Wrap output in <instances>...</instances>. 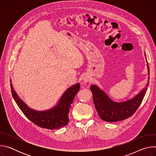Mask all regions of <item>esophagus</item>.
<instances>
[{
  "mask_svg": "<svg viewBox=\"0 0 156 156\" xmlns=\"http://www.w3.org/2000/svg\"><path fill=\"white\" fill-rule=\"evenodd\" d=\"M89 80H90V77H89L88 76H85L83 78V81L84 82H87Z\"/></svg>",
  "mask_w": 156,
  "mask_h": 156,
  "instance_id": "esophagus-1",
  "label": "esophagus"
}]
</instances>
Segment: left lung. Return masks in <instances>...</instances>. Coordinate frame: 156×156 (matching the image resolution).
Instances as JSON below:
<instances>
[{"label":"left lung","instance_id":"left-lung-1","mask_svg":"<svg viewBox=\"0 0 156 156\" xmlns=\"http://www.w3.org/2000/svg\"><path fill=\"white\" fill-rule=\"evenodd\" d=\"M145 57H146L145 54ZM148 75L149 68L147 63ZM148 77L146 87L137 96L123 102H115L111 100L107 95L96 85H92L90 90L93 93L95 107L100 118L107 122H115L123 120L132 116L141 104L149 85Z\"/></svg>","mask_w":156,"mask_h":156}]
</instances>
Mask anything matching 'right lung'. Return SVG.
Instances as JSON below:
<instances>
[{
    "label": "right lung",
    "instance_id": "right-lung-1",
    "mask_svg": "<svg viewBox=\"0 0 156 156\" xmlns=\"http://www.w3.org/2000/svg\"><path fill=\"white\" fill-rule=\"evenodd\" d=\"M12 94L18 106L23 114L37 126L49 129H56L67 125L69 122V114L76 94L80 90V84L70 87L60 98L58 104L47 111L38 112L29 108L22 101L13 90L12 83Z\"/></svg>",
    "mask_w": 156,
    "mask_h": 156
}]
</instances>
